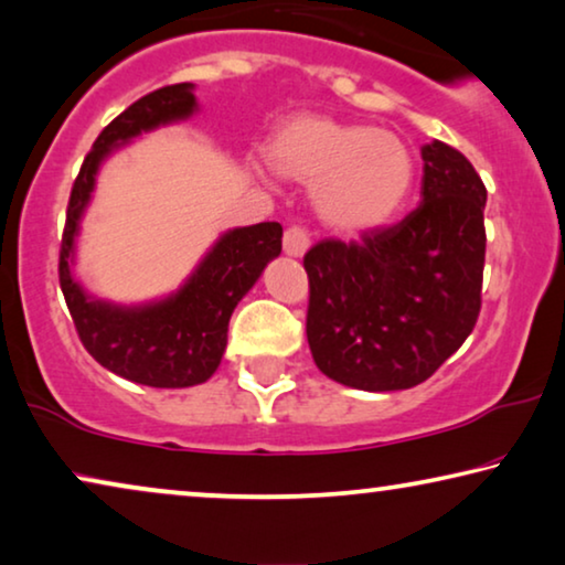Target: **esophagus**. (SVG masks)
I'll return each mask as SVG.
<instances>
[{
    "label": "esophagus",
    "mask_w": 565,
    "mask_h": 565,
    "mask_svg": "<svg viewBox=\"0 0 565 565\" xmlns=\"http://www.w3.org/2000/svg\"><path fill=\"white\" fill-rule=\"evenodd\" d=\"M309 250V233L305 227H289L284 233V253L291 258H301Z\"/></svg>",
    "instance_id": "esophagus-1"
}]
</instances>
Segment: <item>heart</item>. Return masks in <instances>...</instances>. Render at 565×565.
<instances>
[{
    "instance_id": "heart-1",
    "label": "heart",
    "mask_w": 565,
    "mask_h": 565,
    "mask_svg": "<svg viewBox=\"0 0 565 565\" xmlns=\"http://www.w3.org/2000/svg\"><path fill=\"white\" fill-rule=\"evenodd\" d=\"M266 161L279 177L312 184L315 214L343 235L371 233L394 220L417 177L415 153L399 135L324 115L281 122Z\"/></svg>"
}]
</instances>
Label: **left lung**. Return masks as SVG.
I'll list each match as a JSON object with an SVG mask.
<instances>
[{
  "instance_id": "obj_1",
  "label": "left lung",
  "mask_w": 565,
  "mask_h": 565,
  "mask_svg": "<svg viewBox=\"0 0 565 565\" xmlns=\"http://www.w3.org/2000/svg\"><path fill=\"white\" fill-rule=\"evenodd\" d=\"M423 202L361 241L307 250V340L324 376L363 392L430 379L481 309L487 186L456 148L423 146Z\"/></svg>"
}]
</instances>
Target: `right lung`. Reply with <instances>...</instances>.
<instances>
[{"label": "right lung", "mask_w": 565, "mask_h": 565, "mask_svg": "<svg viewBox=\"0 0 565 565\" xmlns=\"http://www.w3.org/2000/svg\"><path fill=\"white\" fill-rule=\"evenodd\" d=\"M194 113V84H173L146 94L115 117L84 158L71 189L61 237V291L84 348L107 371L156 388L196 386L217 371L233 309L281 253L284 230L279 222H258L227 230L184 286L163 299L130 307L113 305L86 294L76 281V235L97 186L99 166L138 135L186 120Z\"/></svg>", "instance_id": "obj_1"}]
</instances>
